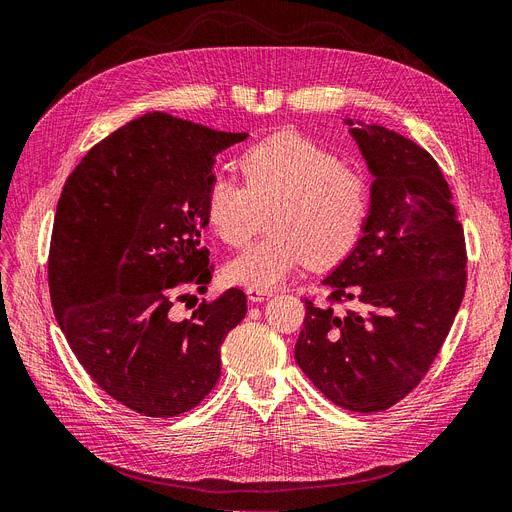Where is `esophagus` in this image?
<instances>
[{"instance_id": "obj_1", "label": "esophagus", "mask_w": 512, "mask_h": 512, "mask_svg": "<svg viewBox=\"0 0 512 512\" xmlns=\"http://www.w3.org/2000/svg\"><path fill=\"white\" fill-rule=\"evenodd\" d=\"M248 298L252 300V302H262V300H267V298H271L273 296V292L271 290H260V288H248Z\"/></svg>"}]
</instances>
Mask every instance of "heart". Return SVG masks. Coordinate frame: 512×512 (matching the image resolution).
<instances>
[{
    "label": "heart",
    "instance_id": "obj_1",
    "mask_svg": "<svg viewBox=\"0 0 512 512\" xmlns=\"http://www.w3.org/2000/svg\"><path fill=\"white\" fill-rule=\"evenodd\" d=\"M237 168L243 185L214 176L203 197L210 231L231 248H245L269 208V233L231 260V283L267 290L304 262L323 269L349 256L372 212L365 174L300 132H277L245 149Z\"/></svg>",
    "mask_w": 512,
    "mask_h": 512
}]
</instances>
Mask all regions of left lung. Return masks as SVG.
<instances>
[{
	"label": "left lung",
	"instance_id": "1",
	"mask_svg": "<svg viewBox=\"0 0 512 512\" xmlns=\"http://www.w3.org/2000/svg\"><path fill=\"white\" fill-rule=\"evenodd\" d=\"M376 176L365 235L304 298L296 361L344 410L382 412L431 370L466 290V243L433 155L380 126L351 130Z\"/></svg>",
	"mask_w": 512,
	"mask_h": 512
}]
</instances>
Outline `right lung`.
<instances>
[{"mask_svg":"<svg viewBox=\"0 0 512 512\" xmlns=\"http://www.w3.org/2000/svg\"><path fill=\"white\" fill-rule=\"evenodd\" d=\"M245 136L147 113L94 145L60 193L48 254L56 321L90 378L142 416L206 399L220 344L248 313L231 288L172 319L182 292L212 281L203 197L214 155Z\"/></svg>","mask_w":512,"mask_h":512,"instance_id":"1","label":"right lung"}]
</instances>
